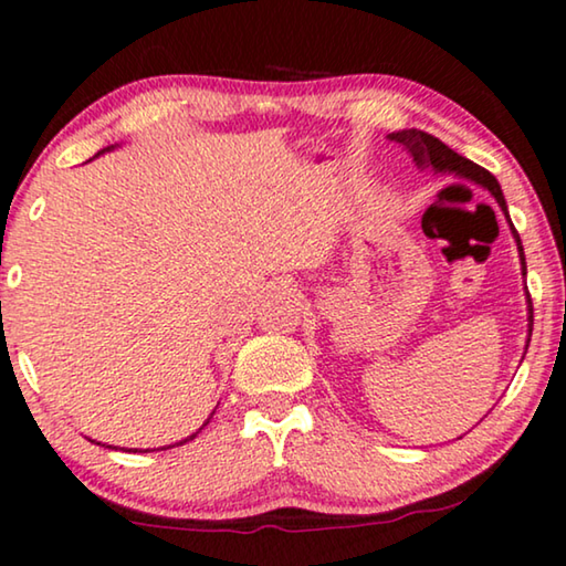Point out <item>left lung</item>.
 Here are the masks:
<instances>
[{
  "label": "left lung",
  "instance_id": "obj_1",
  "mask_svg": "<svg viewBox=\"0 0 566 566\" xmlns=\"http://www.w3.org/2000/svg\"><path fill=\"white\" fill-rule=\"evenodd\" d=\"M389 140L400 143V146L408 150L412 156V164L418 166L420 171L431 169L436 174H453V177L459 179H467L472 181V185L488 189V192L495 197V202L500 205V210H503L507 226H511V233L515 238V245H518V256H521V274L525 280V256H523V243H521V235L518 230L513 228L511 222V214H507V202L503 197V189H500L497 179L492 177L488 169H482V166H476L474 161H469V158L459 156L457 150H451L446 143H441L439 138H433V135H428L423 130H416V127H410V130H397V133H389L387 135ZM525 302H528V336L533 331V305H531V294H528V286H525ZM528 340L525 338V352H528Z\"/></svg>",
  "mask_w": 566,
  "mask_h": 566
}]
</instances>
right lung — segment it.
I'll list each match as a JSON object with an SVG mask.
<instances>
[{
    "mask_svg": "<svg viewBox=\"0 0 566 566\" xmlns=\"http://www.w3.org/2000/svg\"><path fill=\"white\" fill-rule=\"evenodd\" d=\"M113 148H117V143H115V146H107V148H102V150H99V154H105V150H113ZM99 154H97V156H99ZM212 412H214V410H212ZM210 418H212V416H210ZM210 418H207V423H210ZM207 423H202V428H205ZM202 428H200V431H202ZM200 431H197V433H200ZM197 433H192V436H187V439H185V441H179L177 446H181V443H187V441H192ZM99 446H102V443H99ZM107 449H113V446H107ZM166 449H169V446H166ZM135 451H138V449H135ZM146 451H148V449H146Z\"/></svg>",
    "mask_w": 566,
    "mask_h": 566,
    "instance_id": "obj_1",
    "label": "right lung"
}]
</instances>
